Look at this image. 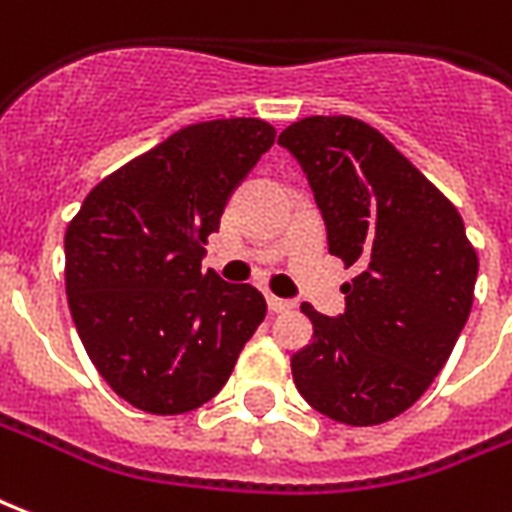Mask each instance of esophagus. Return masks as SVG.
I'll return each instance as SVG.
<instances>
[{"label":"esophagus","instance_id":"esophagus-1","mask_svg":"<svg viewBox=\"0 0 512 512\" xmlns=\"http://www.w3.org/2000/svg\"><path fill=\"white\" fill-rule=\"evenodd\" d=\"M268 312L271 314H282V312H290L293 309V301H285V298H276V295H268Z\"/></svg>","mask_w":512,"mask_h":512}]
</instances>
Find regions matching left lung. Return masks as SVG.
I'll list each match as a JSON object with an SVG mask.
<instances>
[{
	"label": "left lung",
	"instance_id": "1",
	"mask_svg": "<svg viewBox=\"0 0 512 512\" xmlns=\"http://www.w3.org/2000/svg\"><path fill=\"white\" fill-rule=\"evenodd\" d=\"M304 168L328 252L358 268L344 312L304 304L312 344L290 358L298 393L347 426H377L426 393L467 323L478 255L461 214L388 138L350 116L279 135Z\"/></svg>",
	"mask_w": 512,
	"mask_h": 512
}]
</instances>
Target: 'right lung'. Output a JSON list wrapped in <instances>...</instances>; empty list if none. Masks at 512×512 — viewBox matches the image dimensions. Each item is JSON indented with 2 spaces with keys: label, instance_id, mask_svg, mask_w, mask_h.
Listing matches in <instances>:
<instances>
[{
  "label": "right lung",
  "instance_id": "right-lung-1",
  "mask_svg": "<svg viewBox=\"0 0 512 512\" xmlns=\"http://www.w3.org/2000/svg\"><path fill=\"white\" fill-rule=\"evenodd\" d=\"M274 138L260 119L184 127L102 179L67 227L75 328L102 380L132 407L198 410L263 323L266 298L203 274L200 260L230 195Z\"/></svg>",
  "mask_w": 512,
  "mask_h": 512
}]
</instances>
